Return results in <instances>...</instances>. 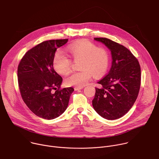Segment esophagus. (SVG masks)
<instances>
[{"label": "esophagus", "instance_id": "1", "mask_svg": "<svg viewBox=\"0 0 159 159\" xmlns=\"http://www.w3.org/2000/svg\"><path fill=\"white\" fill-rule=\"evenodd\" d=\"M82 89H83V87H74L75 90H81Z\"/></svg>", "mask_w": 159, "mask_h": 159}]
</instances>
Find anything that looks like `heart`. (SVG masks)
I'll return each instance as SVG.
<instances>
[{
    "instance_id": "obj_1",
    "label": "heart",
    "mask_w": 159,
    "mask_h": 159,
    "mask_svg": "<svg viewBox=\"0 0 159 159\" xmlns=\"http://www.w3.org/2000/svg\"><path fill=\"white\" fill-rule=\"evenodd\" d=\"M69 52L74 61L80 60V72L68 75L65 83L69 86L82 87L92 77L103 75L109 66V55L103 48H98L94 44L87 40L72 43L69 47ZM72 61L63 52L58 51L55 54L53 65L58 74L65 75L70 70Z\"/></svg>"
}]
</instances>
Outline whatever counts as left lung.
<instances>
[{
    "label": "left lung",
    "instance_id": "8db88e82",
    "mask_svg": "<svg viewBox=\"0 0 159 159\" xmlns=\"http://www.w3.org/2000/svg\"><path fill=\"white\" fill-rule=\"evenodd\" d=\"M110 50L111 67L108 74L98 83L93 100L94 110L102 118L116 120L132 107L140 87L141 69L139 61L126 47L105 38H95Z\"/></svg>",
    "mask_w": 159,
    "mask_h": 159
}]
</instances>
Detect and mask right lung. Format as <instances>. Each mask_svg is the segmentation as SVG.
<instances>
[{"label":"right lung","instance_id":"1","mask_svg":"<svg viewBox=\"0 0 159 159\" xmlns=\"http://www.w3.org/2000/svg\"><path fill=\"white\" fill-rule=\"evenodd\" d=\"M68 39L43 41L26 53L17 69L21 97L36 116L53 120L65 112L74 89L60 90L62 78L53 69V60L57 49ZM53 89L57 90L53 93Z\"/></svg>","mask_w":159,"mask_h":159}]
</instances>
